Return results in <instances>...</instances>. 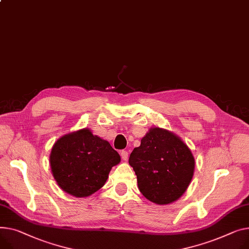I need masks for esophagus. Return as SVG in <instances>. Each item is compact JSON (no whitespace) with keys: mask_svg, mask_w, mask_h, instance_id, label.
<instances>
[{"mask_svg":"<svg viewBox=\"0 0 249 249\" xmlns=\"http://www.w3.org/2000/svg\"><path fill=\"white\" fill-rule=\"evenodd\" d=\"M120 155H121V157H122L123 160L126 161V160L128 159V152H127L126 150H122L121 153H120Z\"/></svg>","mask_w":249,"mask_h":249,"instance_id":"esophagus-1","label":"esophagus"}]
</instances>
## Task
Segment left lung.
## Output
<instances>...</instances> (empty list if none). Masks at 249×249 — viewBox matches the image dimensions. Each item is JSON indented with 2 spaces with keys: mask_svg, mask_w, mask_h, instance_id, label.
Segmentation results:
<instances>
[{
  "mask_svg": "<svg viewBox=\"0 0 249 249\" xmlns=\"http://www.w3.org/2000/svg\"><path fill=\"white\" fill-rule=\"evenodd\" d=\"M140 192L154 203L176 201L194 172V157L179 137L161 128H151L129 157Z\"/></svg>",
  "mask_w": 249,
  "mask_h": 249,
  "instance_id": "1",
  "label": "left lung"
}]
</instances>
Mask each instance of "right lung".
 I'll return each instance as SVG.
<instances>
[{
  "mask_svg": "<svg viewBox=\"0 0 249 249\" xmlns=\"http://www.w3.org/2000/svg\"><path fill=\"white\" fill-rule=\"evenodd\" d=\"M120 160L109 142L86 128L61 137L50 155L58 185L76 197H86L100 189Z\"/></svg>",
  "mask_w": 249,
  "mask_h": 249,
  "instance_id": "add662e5",
  "label": "right lung"
}]
</instances>
